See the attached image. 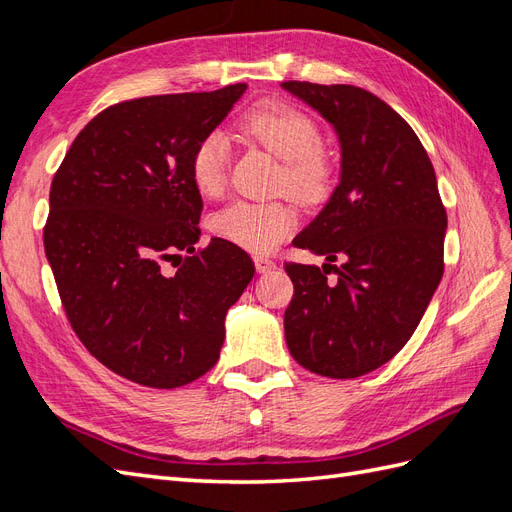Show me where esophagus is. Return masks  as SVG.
<instances>
[{
    "instance_id": "esophagus-1",
    "label": "esophagus",
    "mask_w": 512,
    "mask_h": 512,
    "mask_svg": "<svg viewBox=\"0 0 512 512\" xmlns=\"http://www.w3.org/2000/svg\"><path fill=\"white\" fill-rule=\"evenodd\" d=\"M254 265H256L258 273H269L275 269V262L269 256H262V254L254 256Z\"/></svg>"
}]
</instances>
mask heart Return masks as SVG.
Returning a JSON list of instances; mask_svg holds the SVG:
<instances>
[{"label":"heart","mask_w":512,"mask_h":512,"mask_svg":"<svg viewBox=\"0 0 512 512\" xmlns=\"http://www.w3.org/2000/svg\"><path fill=\"white\" fill-rule=\"evenodd\" d=\"M237 130L247 141L260 145L282 160L277 192H288L301 203H322L333 190L335 164L322 149V132L316 119L301 108L267 100L252 106L237 121ZM230 149L226 138L211 132L200 138L190 156V179L200 196L215 198L226 188ZM299 222L288 198L254 203L235 200L209 222L213 235L241 247L245 252H271Z\"/></svg>","instance_id":"obj_1"}]
</instances>
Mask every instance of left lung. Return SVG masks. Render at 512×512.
I'll return each instance as SVG.
<instances>
[{
    "label": "left lung",
    "instance_id": "8db88e82",
    "mask_svg": "<svg viewBox=\"0 0 512 512\" xmlns=\"http://www.w3.org/2000/svg\"><path fill=\"white\" fill-rule=\"evenodd\" d=\"M335 128L342 175L294 247L337 258L326 270L286 262L284 314L294 361L318 376L359 378L406 346L444 273L446 209L425 147L408 121L354 85L282 83Z\"/></svg>",
    "mask_w": 512,
    "mask_h": 512
}]
</instances>
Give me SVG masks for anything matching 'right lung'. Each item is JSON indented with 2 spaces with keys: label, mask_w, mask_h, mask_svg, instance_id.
<instances>
[{
  "label": "right lung",
  "mask_w": 512,
  "mask_h": 512,
  "mask_svg": "<svg viewBox=\"0 0 512 512\" xmlns=\"http://www.w3.org/2000/svg\"><path fill=\"white\" fill-rule=\"evenodd\" d=\"M245 89L108 106L53 177L44 252L61 305L83 346L136 384L177 389L205 376L226 312L254 277L241 247L218 237L194 247L203 198L190 179L192 149ZM170 257L182 260L175 274L163 271Z\"/></svg>",
  "instance_id": "add662e5"
}]
</instances>
